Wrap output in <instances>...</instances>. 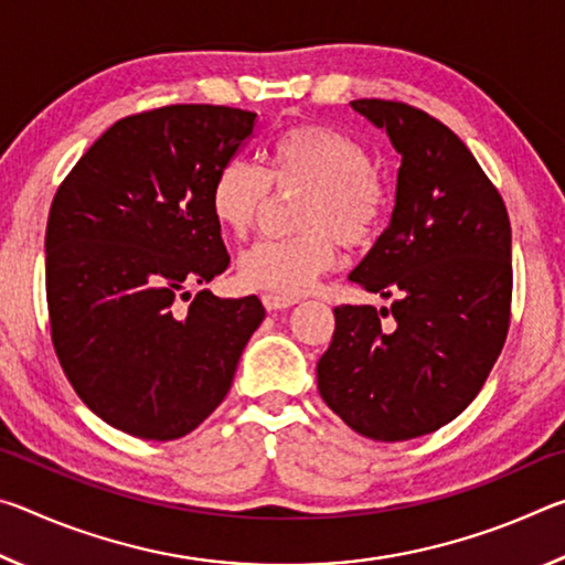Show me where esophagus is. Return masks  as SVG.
<instances>
[{
    "instance_id": "esophagus-1",
    "label": "esophagus",
    "mask_w": 565,
    "mask_h": 565,
    "mask_svg": "<svg viewBox=\"0 0 565 565\" xmlns=\"http://www.w3.org/2000/svg\"><path fill=\"white\" fill-rule=\"evenodd\" d=\"M262 301H264L266 311H281V309H289V306L296 303V299H286V296H276V294H264Z\"/></svg>"
}]
</instances>
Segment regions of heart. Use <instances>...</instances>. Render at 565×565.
I'll return each instance as SVG.
<instances>
[{
    "mask_svg": "<svg viewBox=\"0 0 565 565\" xmlns=\"http://www.w3.org/2000/svg\"><path fill=\"white\" fill-rule=\"evenodd\" d=\"M279 194L301 191L286 238H264L238 256L246 289L296 299L339 262V242L366 246L386 218L388 189L359 141L321 124L281 131L266 149V164L232 159L216 171L212 214L216 224L244 238Z\"/></svg>",
    "mask_w": 565,
    "mask_h": 565,
    "instance_id": "obj_1",
    "label": "heart"
}]
</instances>
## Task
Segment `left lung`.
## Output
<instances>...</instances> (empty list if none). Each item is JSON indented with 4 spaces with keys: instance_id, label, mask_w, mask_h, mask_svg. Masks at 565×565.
Segmentation results:
<instances>
[{
    "instance_id": "left-lung-1",
    "label": "left lung",
    "mask_w": 565,
    "mask_h": 565,
    "mask_svg": "<svg viewBox=\"0 0 565 565\" xmlns=\"http://www.w3.org/2000/svg\"><path fill=\"white\" fill-rule=\"evenodd\" d=\"M351 107L386 129L401 154L391 224L349 274L391 309H333L319 394L356 434L408 441L461 414L499 359L511 323V222L446 124L404 102Z\"/></svg>"
}]
</instances>
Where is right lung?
Returning <instances> with one entry per match:
<instances>
[{
	"label": "right lung",
	"instance_id": "right-lung-1",
	"mask_svg": "<svg viewBox=\"0 0 565 565\" xmlns=\"http://www.w3.org/2000/svg\"><path fill=\"white\" fill-rule=\"evenodd\" d=\"M256 114L169 104L102 134L54 194L46 222L52 343L76 396L119 431L174 441L222 404L264 321L256 296L206 289L228 266L212 214L216 171Z\"/></svg>",
	"mask_w": 565,
	"mask_h": 565
}]
</instances>
